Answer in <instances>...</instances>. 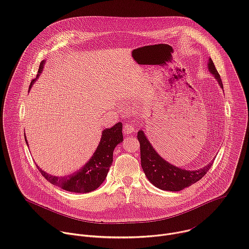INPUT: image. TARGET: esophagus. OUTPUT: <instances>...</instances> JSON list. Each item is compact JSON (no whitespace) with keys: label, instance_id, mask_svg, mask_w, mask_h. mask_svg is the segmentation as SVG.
Returning <instances> with one entry per match:
<instances>
[{"label":"esophagus","instance_id":"1","mask_svg":"<svg viewBox=\"0 0 249 249\" xmlns=\"http://www.w3.org/2000/svg\"><path fill=\"white\" fill-rule=\"evenodd\" d=\"M123 130H124V133L125 135H128V134L132 133L135 130V128H134V126L131 124H124Z\"/></svg>","mask_w":249,"mask_h":249}]
</instances>
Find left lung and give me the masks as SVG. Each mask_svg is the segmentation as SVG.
<instances>
[{"label": "left lung", "mask_w": 249, "mask_h": 249, "mask_svg": "<svg viewBox=\"0 0 249 249\" xmlns=\"http://www.w3.org/2000/svg\"><path fill=\"white\" fill-rule=\"evenodd\" d=\"M208 70L217 79L222 89L223 83L219 72L211 58L208 60ZM137 138L140 143L141 167L147 178L152 184L162 190L179 191L201 179L210 170L215 159L199 170L188 171L176 167L164 160L146 138L143 130L137 132Z\"/></svg>", "instance_id": "left-lung-1"}]
</instances>
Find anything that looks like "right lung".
Returning a JSON list of instances; mask_svg holds the SVG:
<instances>
[{
	"instance_id": "1",
	"label": "right lung",
	"mask_w": 249,
	"mask_h": 249,
	"mask_svg": "<svg viewBox=\"0 0 249 249\" xmlns=\"http://www.w3.org/2000/svg\"><path fill=\"white\" fill-rule=\"evenodd\" d=\"M44 64L45 61L41 62L36 78H38V76L42 72ZM36 78L32 80L29 88H31L32 83H34ZM122 130V123L116 124L111 128L104 129L102 132L100 143H99L91 159L81 169L71 175H68L65 177H56L47 174L46 172L42 171L38 166L37 168L48 181L67 191L75 193H86L93 191L103 183L108 175L109 169L113 163L114 149L119 143L123 142ZM25 141L28 145L26 137Z\"/></svg>"
}]
</instances>
